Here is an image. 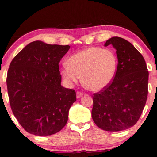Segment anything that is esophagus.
<instances>
[{
	"label": "esophagus",
	"mask_w": 157,
	"mask_h": 157,
	"mask_svg": "<svg viewBox=\"0 0 157 157\" xmlns=\"http://www.w3.org/2000/svg\"><path fill=\"white\" fill-rule=\"evenodd\" d=\"M82 95H83V94H82L81 92H76V98L77 99L81 98V97H82Z\"/></svg>",
	"instance_id": "esophagus-1"
}]
</instances>
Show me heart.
<instances>
[{"mask_svg":"<svg viewBox=\"0 0 157 157\" xmlns=\"http://www.w3.org/2000/svg\"><path fill=\"white\" fill-rule=\"evenodd\" d=\"M61 69L63 78L69 83L78 81L86 89L97 92L109 86L117 70V59L113 51L101 47H89L74 53Z\"/></svg>","mask_w":157,"mask_h":157,"instance_id":"heart-1","label":"heart"}]
</instances>
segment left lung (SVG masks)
Returning <instances> with one entry per match:
<instances>
[{
	"label": "left lung",
	"mask_w": 157,
	"mask_h": 157,
	"mask_svg": "<svg viewBox=\"0 0 157 157\" xmlns=\"http://www.w3.org/2000/svg\"><path fill=\"white\" fill-rule=\"evenodd\" d=\"M116 50L113 81L93 94L92 117L100 129L120 132L133 127L140 117L148 93L149 72L143 56L132 44L113 37L104 44Z\"/></svg>",
	"instance_id": "8db88e82"
}]
</instances>
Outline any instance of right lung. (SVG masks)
Masks as SVG:
<instances>
[{
	"label": "right lung",
	"instance_id": "1",
	"mask_svg": "<svg viewBox=\"0 0 157 157\" xmlns=\"http://www.w3.org/2000/svg\"><path fill=\"white\" fill-rule=\"evenodd\" d=\"M69 45L35 41L15 56L7 75L10 106L27 132L47 136L63 129L76 92L61 86L59 65Z\"/></svg>",
	"mask_w": 157,
	"mask_h": 157
}]
</instances>
